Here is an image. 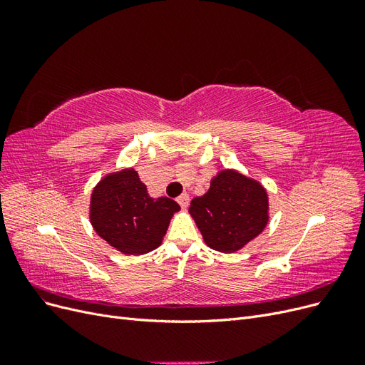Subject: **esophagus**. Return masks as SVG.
Here are the masks:
<instances>
[{"instance_id": "34e87169", "label": "esophagus", "mask_w": 365, "mask_h": 365, "mask_svg": "<svg viewBox=\"0 0 365 365\" xmlns=\"http://www.w3.org/2000/svg\"><path fill=\"white\" fill-rule=\"evenodd\" d=\"M176 201H178V204L182 208H187V207H189V204H190V197H189V195H187V193H182L181 196H178V200H176Z\"/></svg>"}]
</instances>
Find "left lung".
Returning <instances> with one entry per match:
<instances>
[{"label": "left lung", "mask_w": 365, "mask_h": 365, "mask_svg": "<svg viewBox=\"0 0 365 365\" xmlns=\"http://www.w3.org/2000/svg\"><path fill=\"white\" fill-rule=\"evenodd\" d=\"M189 213L210 248L235 252L267 227L268 195L256 180L225 169L212 180L205 195L193 197Z\"/></svg>", "instance_id": "8db88e82"}]
</instances>
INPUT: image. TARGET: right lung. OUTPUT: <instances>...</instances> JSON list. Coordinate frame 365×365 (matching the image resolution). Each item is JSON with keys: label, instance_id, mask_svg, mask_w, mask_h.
I'll return each instance as SVG.
<instances>
[{"label": "right lung", "instance_id": "add662e5", "mask_svg": "<svg viewBox=\"0 0 365 365\" xmlns=\"http://www.w3.org/2000/svg\"><path fill=\"white\" fill-rule=\"evenodd\" d=\"M180 205L168 196L153 200L134 169L109 173L91 195L90 219L96 233L128 256L161 245Z\"/></svg>", "mask_w": 365, "mask_h": 365}]
</instances>
